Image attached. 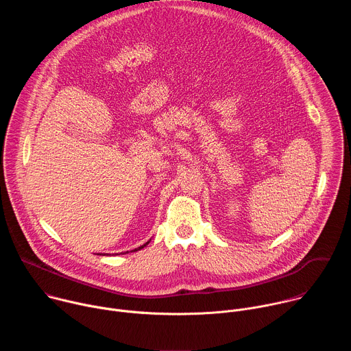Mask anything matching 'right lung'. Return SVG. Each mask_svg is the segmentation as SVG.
Here are the masks:
<instances>
[{"mask_svg": "<svg viewBox=\"0 0 351 351\" xmlns=\"http://www.w3.org/2000/svg\"><path fill=\"white\" fill-rule=\"evenodd\" d=\"M147 244H148V241H147V243H145V244H143V245H140V247H138V248H134V250H141V248H143V247H145V245H147Z\"/></svg>", "mask_w": 351, "mask_h": 351, "instance_id": "obj_1", "label": "right lung"}]
</instances>
